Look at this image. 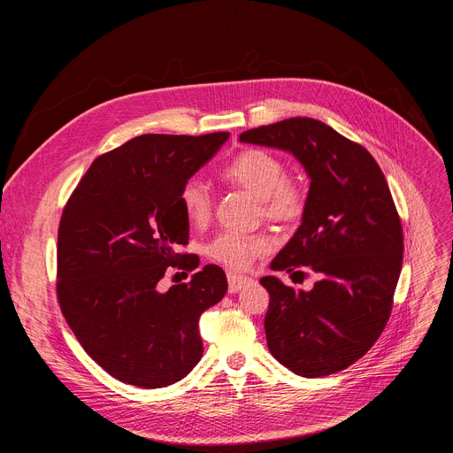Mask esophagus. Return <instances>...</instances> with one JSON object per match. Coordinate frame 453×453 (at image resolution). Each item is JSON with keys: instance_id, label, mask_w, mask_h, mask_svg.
<instances>
[{"instance_id": "1", "label": "esophagus", "mask_w": 453, "mask_h": 453, "mask_svg": "<svg viewBox=\"0 0 453 453\" xmlns=\"http://www.w3.org/2000/svg\"><path fill=\"white\" fill-rule=\"evenodd\" d=\"M249 283H250V280L245 278V276H236V274H233V273L227 274V285H229V292H231V294H236L238 290H242V288L247 287Z\"/></svg>"}]
</instances>
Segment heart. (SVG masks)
Segmentation results:
<instances>
[{
  "instance_id": "heart-1",
  "label": "heart",
  "mask_w": 453,
  "mask_h": 453,
  "mask_svg": "<svg viewBox=\"0 0 453 453\" xmlns=\"http://www.w3.org/2000/svg\"><path fill=\"white\" fill-rule=\"evenodd\" d=\"M220 177L224 182L249 191L262 206L267 220L280 226L297 224L308 206L304 186L287 175L285 163L265 149H243L227 161ZM180 208L193 226H204L211 219L213 197L199 179H188L179 189ZM269 250L264 234L224 233L210 243V256L233 271H247Z\"/></svg>"
}]
</instances>
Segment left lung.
Masks as SVG:
<instances>
[{
  "label": "left lung",
  "instance_id": "1",
  "mask_svg": "<svg viewBox=\"0 0 453 453\" xmlns=\"http://www.w3.org/2000/svg\"><path fill=\"white\" fill-rule=\"evenodd\" d=\"M240 142L294 154L310 177L301 226L271 269H308L317 281L304 292L260 280L271 294L267 346L299 376L342 371L371 349L393 310L403 231L391 189L362 145L313 118L256 127Z\"/></svg>",
  "mask_w": 453,
  "mask_h": 453
}]
</instances>
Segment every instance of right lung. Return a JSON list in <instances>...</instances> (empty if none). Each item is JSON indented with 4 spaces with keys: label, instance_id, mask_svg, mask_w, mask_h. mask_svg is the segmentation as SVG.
<instances>
[{
    "label": "right lung",
    "instance_id": "1",
    "mask_svg": "<svg viewBox=\"0 0 453 453\" xmlns=\"http://www.w3.org/2000/svg\"><path fill=\"white\" fill-rule=\"evenodd\" d=\"M143 134L96 157L64 206L57 243V299L86 353L112 378L159 389L203 357L199 319L227 280L206 265L189 283L159 290L168 267L196 271L180 186L227 142ZM188 276V274H186Z\"/></svg>",
    "mask_w": 453,
    "mask_h": 453
}]
</instances>
